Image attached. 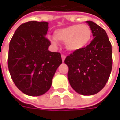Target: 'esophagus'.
<instances>
[{
  "label": "esophagus",
  "instance_id": "esophagus-1",
  "mask_svg": "<svg viewBox=\"0 0 120 120\" xmlns=\"http://www.w3.org/2000/svg\"><path fill=\"white\" fill-rule=\"evenodd\" d=\"M65 55H62V56H61V58H62V61L63 62H64V61H65Z\"/></svg>",
  "mask_w": 120,
  "mask_h": 120
}]
</instances>
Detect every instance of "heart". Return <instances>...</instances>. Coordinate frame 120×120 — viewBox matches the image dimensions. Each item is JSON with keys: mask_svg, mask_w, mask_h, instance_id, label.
Listing matches in <instances>:
<instances>
[{"mask_svg": "<svg viewBox=\"0 0 120 120\" xmlns=\"http://www.w3.org/2000/svg\"><path fill=\"white\" fill-rule=\"evenodd\" d=\"M92 31L86 24L72 25L58 29L54 31V37H49V40L54 45H57V41L65 43L68 51L75 52L82 50L90 43Z\"/></svg>", "mask_w": 120, "mask_h": 120, "instance_id": "1", "label": "heart"}]
</instances>
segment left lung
<instances>
[{"instance_id": "obj_1", "label": "left lung", "mask_w": 120, "mask_h": 120, "mask_svg": "<svg viewBox=\"0 0 120 120\" xmlns=\"http://www.w3.org/2000/svg\"><path fill=\"white\" fill-rule=\"evenodd\" d=\"M94 39L85 48L67 56L65 63L69 67L68 79L71 87L83 95L96 94L108 80L112 68V45L101 26L86 21Z\"/></svg>"}]
</instances>
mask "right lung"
I'll use <instances>...</instances> for the list:
<instances>
[{
  "label": "right lung",
  "mask_w": 120,
  "mask_h": 120,
  "mask_svg": "<svg viewBox=\"0 0 120 120\" xmlns=\"http://www.w3.org/2000/svg\"><path fill=\"white\" fill-rule=\"evenodd\" d=\"M47 22L29 21L19 26L9 44L8 67L18 89L30 96L45 94L62 63L61 54L51 52L45 36Z\"/></svg>",
  "instance_id": "add662e5"
}]
</instances>
